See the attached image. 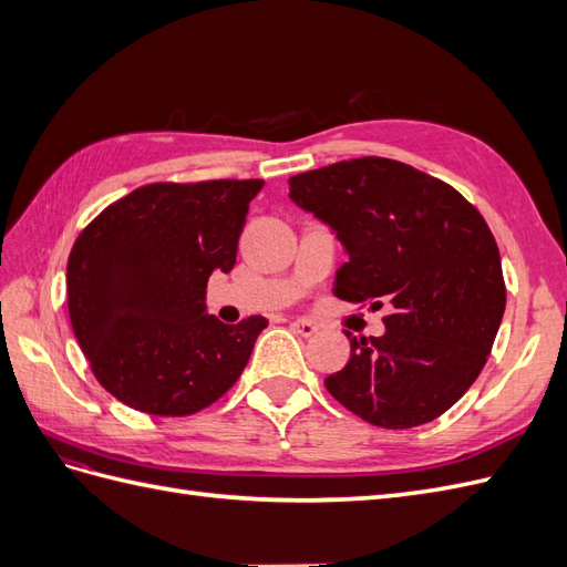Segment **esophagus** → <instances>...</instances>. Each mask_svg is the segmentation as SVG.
I'll return each mask as SVG.
<instances>
[{"label": "esophagus", "instance_id": "obj_1", "mask_svg": "<svg viewBox=\"0 0 567 567\" xmlns=\"http://www.w3.org/2000/svg\"><path fill=\"white\" fill-rule=\"evenodd\" d=\"M290 329H293L302 338H312L317 333V323L307 321V319H296V321H290Z\"/></svg>", "mask_w": 567, "mask_h": 567}]
</instances>
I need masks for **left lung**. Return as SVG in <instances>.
<instances>
[{
	"instance_id": "8db88e82",
	"label": "left lung",
	"mask_w": 567,
	"mask_h": 567,
	"mask_svg": "<svg viewBox=\"0 0 567 567\" xmlns=\"http://www.w3.org/2000/svg\"><path fill=\"white\" fill-rule=\"evenodd\" d=\"M290 200L336 234L340 300L390 305L385 333L354 338L326 390L371 425L444 414L483 371L506 307L494 236L454 186L390 158H352L288 179Z\"/></svg>"
}]
</instances>
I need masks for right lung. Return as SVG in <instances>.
<instances>
[{"instance_id":"add662e5","label":"right lung","mask_w":567,"mask_h":567,"mask_svg":"<svg viewBox=\"0 0 567 567\" xmlns=\"http://www.w3.org/2000/svg\"><path fill=\"white\" fill-rule=\"evenodd\" d=\"M262 179L146 184L84 229L68 257V315L96 381L153 416H188L244 373L265 317L208 315Z\"/></svg>"}]
</instances>
